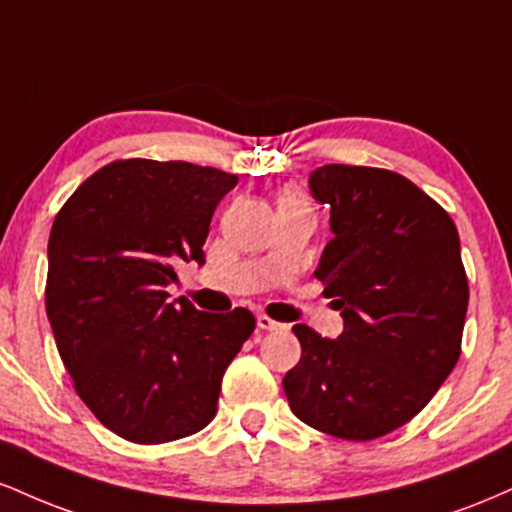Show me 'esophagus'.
<instances>
[{
  "label": "esophagus",
  "mask_w": 512,
  "mask_h": 512,
  "mask_svg": "<svg viewBox=\"0 0 512 512\" xmlns=\"http://www.w3.org/2000/svg\"><path fill=\"white\" fill-rule=\"evenodd\" d=\"M257 327H260V330H267V332H272V330H281V322H276V320H272V317L269 315H257Z\"/></svg>",
  "instance_id": "34e87169"
}]
</instances>
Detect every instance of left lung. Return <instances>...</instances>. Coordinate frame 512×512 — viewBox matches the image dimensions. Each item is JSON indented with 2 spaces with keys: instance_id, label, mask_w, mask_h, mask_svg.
<instances>
[{
  "instance_id": "obj_1",
  "label": "left lung",
  "mask_w": 512,
  "mask_h": 512,
  "mask_svg": "<svg viewBox=\"0 0 512 512\" xmlns=\"http://www.w3.org/2000/svg\"><path fill=\"white\" fill-rule=\"evenodd\" d=\"M334 238L315 276L344 332L296 325L301 361L284 375L303 424L373 440L414 419L455 368L469 286L450 214L404 175L330 163L310 173Z\"/></svg>"
}]
</instances>
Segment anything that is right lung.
Returning <instances> with one entry per match:
<instances>
[{
  "label": "right lung",
  "instance_id": "1",
  "mask_svg": "<svg viewBox=\"0 0 512 512\" xmlns=\"http://www.w3.org/2000/svg\"><path fill=\"white\" fill-rule=\"evenodd\" d=\"M238 175L185 161H113L76 187L48 243L45 310L76 395L120 438L202 431L255 330L250 310L168 301L180 262L204 264L216 204Z\"/></svg>",
  "mask_w": 512,
  "mask_h": 512
}]
</instances>
